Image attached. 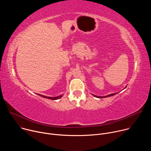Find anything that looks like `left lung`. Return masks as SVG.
Masks as SVG:
<instances>
[{"mask_svg": "<svg viewBox=\"0 0 151 151\" xmlns=\"http://www.w3.org/2000/svg\"><path fill=\"white\" fill-rule=\"evenodd\" d=\"M126 88V87H125ZM117 93H114V94H109V95H107V96H96V95H94V94H93L94 97H97V98H100V99H101V98H104V97H110V96H114V95H115V94H116Z\"/></svg>", "mask_w": 151, "mask_h": 151, "instance_id": "8db88e82", "label": "left lung"}]
</instances>
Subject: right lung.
Instances as JSON below:
<instances>
[{"label":"right lung","mask_w":151,"mask_h":151,"mask_svg":"<svg viewBox=\"0 0 151 151\" xmlns=\"http://www.w3.org/2000/svg\"><path fill=\"white\" fill-rule=\"evenodd\" d=\"M39 96H41V97H44V98H46V99H51V100H57V99H60L62 96H63V95H60V96H57V97H47V96H43V95H41V94H38Z\"/></svg>","instance_id":"1"}]
</instances>
